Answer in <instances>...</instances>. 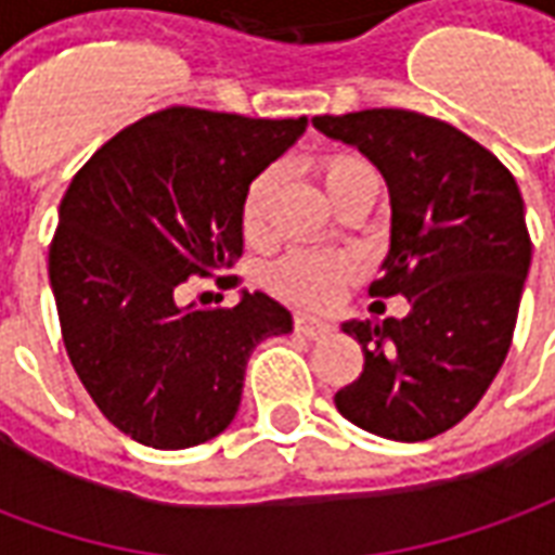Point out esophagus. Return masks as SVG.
Masks as SVG:
<instances>
[{"label": "esophagus", "instance_id": "esophagus-1", "mask_svg": "<svg viewBox=\"0 0 555 555\" xmlns=\"http://www.w3.org/2000/svg\"><path fill=\"white\" fill-rule=\"evenodd\" d=\"M294 326H297V333L306 338H324L333 326L326 324V321H321V318H312V314H297V321H294Z\"/></svg>", "mask_w": 555, "mask_h": 555}]
</instances>
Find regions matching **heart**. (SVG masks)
<instances>
[{"mask_svg": "<svg viewBox=\"0 0 555 555\" xmlns=\"http://www.w3.org/2000/svg\"><path fill=\"white\" fill-rule=\"evenodd\" d=\"M318 175L324 181V190L336 195L341 186L357 181H377V171L365 157L338 151L318 163ZM276 169H264L255 175V181L246 186L241 207L243 234L249 241H261L267 234L270 219V202L276 193ZM353 273V261L345 255L333 253H291L270 270V288L282 294L285 300L300 306H324L336 297V291L345 285Z\"/></svg>", "mask_w": 555, "mask_h": 555, "instance_id": "heart-1", "label": "heart"}]
</instances>
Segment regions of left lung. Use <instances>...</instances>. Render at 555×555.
<instances>
[{
  "mask_svg": "<svg viewBox=\"0 0 555 555\" xmlns=\"http://www.w3.org/2000/svg\"><path fill=\"white\" fill-rule=\"evenodd\" d=\"M312 125L384 175L392 217L372 297L410 302L401 321L341 324L365 365L336 408L386 440H430L476 408L512 348L532 264L524 198L488 147L428 115L362 109Z\"/></svg>",
  "mask_w": 555,
  "mask_h": 555,
  "instance_id": "1",
  "label": "left lung"
}]
</instances>
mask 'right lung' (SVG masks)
I'll list each match as a JSON object with an SVG mask.
<instances>
[{"mask_svg": "<svg viewBox=\"0 0 555 555\" xmlns=\"http://www.w3.org/2000/svg\"><path fill=\"white\" fill-rule=\"evenodd\" d=\"M306 127V115L171 106L109 139L67 186L50 246L62 336L94 404L130 440H214L237 416L253 350L294 330L264 291H241L234 309L178 294L241 258L246 186Z\"/></svg>", "mask_w": 555, "mask_h": 555, "instance_id": "1", "label": "right lung"}]
</instances>
